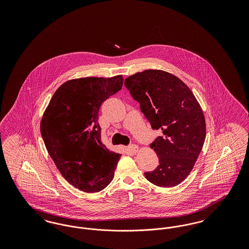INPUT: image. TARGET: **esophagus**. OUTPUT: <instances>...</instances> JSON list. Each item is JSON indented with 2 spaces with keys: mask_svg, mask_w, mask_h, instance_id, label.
<instances>
[{
  "mask_svg": "<svg viewBox=\"0 0 249 249\" xmlns=\"http://www.w3.org/2000/svg\"><path fill=\"white\" fill-rule=\"evenodd\" d=\"M138 146L136 145V144H130L128 146V150L130 151V153H133V154H135V153H137L138 152Z\"/></svg>",
  "mask_w": 249,
  "mask_h": 249,
  "instance_id": "34e87169",
  "label": "esophagus"
}]
</instances>
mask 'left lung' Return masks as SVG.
<instances>
[{"label": "left lung", "instance_id": "8db88e82", "mask_svg": "<svg viewBox=\"0 0 249 249\" xmlns=\"http://www.w3.org/2000/svg\"><path fill=\"white\" fill-rule=\"evenodd\" d=\"M153 130H162L150 147L160 164L144 173L158 187L171 188L184 181L201 153L206 135L203 112L190 88L162 70H144L125 79Z\"/></svg>", "mask_w": 249, "mask_h": 249}]
</instances>
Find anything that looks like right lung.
I'll return each mask as SVG.
<instances>
[{
	"label": "right lung",
	"mask_w": 249,
	"mask_h": 249,
	"mask_svg": "<svg viewBox=\"0 0 249 249\" xmlns=\"http://www.w3.org/2000/svg\"><path fill=\"white\" fill-rule=\"evenodd\" d=\"M123 85V76L66 81L52 96L40 130L61 176L84 192H98L113 180L121 154L101 142L99 109Z\"/></svg>",
	"instance_id": "1"
}]
</instances>
